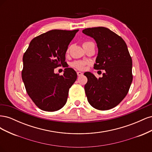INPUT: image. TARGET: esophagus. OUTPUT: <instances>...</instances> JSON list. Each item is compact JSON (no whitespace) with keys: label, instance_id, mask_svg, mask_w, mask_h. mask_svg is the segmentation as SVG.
I'll use <instances>...</instances> for the list:
<instances>
[{"label":"esophagus","instance_id":"1","mask_svg":"<svg viewBox=\"0 0 152 152\" xmlns=\"http://www.w3.org/2000/svg\"><path fill=\"white\" fill-rule=\"evenodd\" d=\"M77 75L79 76H79H82V75H83V73H82L81 72H77Z\"/></svg>","mask_w":152,"mask_h":152}]
</instances>
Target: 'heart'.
<instances>
[{
  "instance_id": "b5f03b06",
  "label": "heart",
  "mask_w": 152,
  "mask_h": 152,
  "mask_svg": "<svg viewBox=\"0 0 152 152\" xmlns=\"http://www.w3.org/2000/svg\"><path fill=\"white\" fill-rule=\"evenodd\" d=\"M87 42H84L85 43H87ZM87 64V62L86 61H75L71 63V66L72 67H74L77 69H79V70H82L83 69L84 67L86 66V65Z\"/></svg>"
}]
</instances>
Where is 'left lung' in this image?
Here are the masks:
<instances>
[{"label":"left lung","instance_id":"obj_1","mask_svg":"<svg viewBox=\"0 0 152 152\" xmlns=\"http://www.w3.org/2000/svg\"><path fill=\"white\" fill-rule=\"evenodd\" d=\"M82 33L93 38L98 48L94 68L104 70L97 79L91 72L84 73V86L89 104L96 109L107 110L115 107L126 97L132 81V58L122 37L105 27L88 28Z\"/></svg>","mask_w":152,"mask_h":152}]
</instances>
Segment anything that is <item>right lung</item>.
<instances>
[{
    "label": "right lung",
    "mask_w": 152,
    "mask_h": 152,
    "mask_svg": "<svg viewBox=\"0 0 152 152\" xmlns=\"http://www.w3.org/2000/svg\"><path fill=\"white\" fill-rule=\"evenodd\" d=\"M79 30H52L31 40L23 57V81L30 98L40 109L54 112L66 103L69 89L77 75L71 68L63 75L54 70L65 64L69 44Z\"/></svg>",
    "instance_id": "1"
}]
</instances>
